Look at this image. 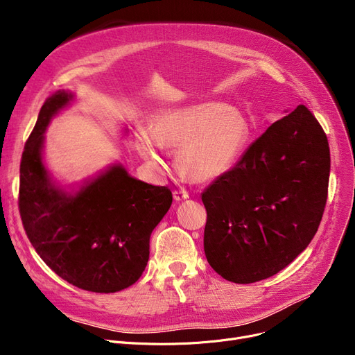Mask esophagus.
<instances>
[{"label": "esophagus", "instance_id": "obj_1", "mask_svg": "<svg viewBox=\"0 0 355 355\" xmlns=\"http://www.w3.org/2000/svg\"><path fill=\"white\" fill-rule=\"evenodd\" d=\"M174 198H175L177 201L187 200V198H189V191H187V190H184V189L174 190Z\"/></svg>", "mask_w": 355, "mask_h": 355}]
</instances>
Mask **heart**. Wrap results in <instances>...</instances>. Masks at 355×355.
I'll use <instances>...</instances> for the list:
<instances>
[{"label":"heart","mask_w":355,"mask_h":355,"mask_svg":"<svg viewBox=\"0 0 355 355\" xmlns=\"http://www.w3.org/2000/svg\"><path fill=\"white\" fill-rule=\"evenodd\" d=\"M250 126L225 103H198L165 110L135 137L138 153L159 161L158 148L177 149V170L193 182H209L230 171L249 144Z\"/></svg>","instance_id":"heart-1"}]
</instances>
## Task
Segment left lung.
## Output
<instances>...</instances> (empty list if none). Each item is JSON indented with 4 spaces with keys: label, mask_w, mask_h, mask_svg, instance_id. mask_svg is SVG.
<instances>
[{
    "label": "left lung",
    "mask_w": 355,
    "mask_h": 355,
    "mask_svg": "<svg viewBox=\"0 0 355 355\" xmlns=\"http://www.w3.org/2000/svg\"><path fill=\"white\" fill-rule=\"evenodd\" d=\"M329 166L327 135L306 106L273 122L201 196L210 266L234 284L285 269L320 227Z\"/></svg>",
    "instance_id": "obj_1"
}]
</instances>
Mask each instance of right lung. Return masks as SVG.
Here are the masks:
<instances>
[{"label":"right lung","instance_id":"add662e5","mask_svg":"<svg viewBox=\"0 0 355 355\" xmlns=\"http://www.w3.org/2000/svg\"><path fill=\"white\" fill-rule=\"evenodd\" d=\"M71 93L59 90L40 109L20 164L18 210L43 262L85 291L110 293L134 285L149 259V237L170 210L173 194L110 166L76 194L51 184L42 161L43 134Z\"/></svg>","mask_w":355,"mask_h":355}]
</instances>
